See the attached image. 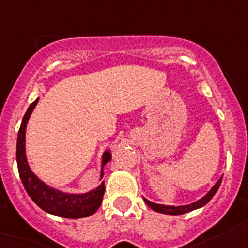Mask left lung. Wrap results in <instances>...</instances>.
<instances>
[{
    "label": "left lung",
    "instance_id": "left-lung-1",
    "mask_svg": "<svg viewBox=\"0 0 248 248\" xmlns=\"http://www.w3.org/2000/svg\"><path fill=\"white\" fill-rule=\"evenodd\" d=\"M221 179L222 177H220L219 181L215 183L214 187L210 189V192L208 193V194L205 195V197H203L202 199H199L198 202H195V203L193 204H189V205H182V206H171V205H161V204H155L152 203V202L147 201V199L144 198L145 203L147 204V205L150 206V208L152 209V210H155V212L157 213H162V214H169V215H181V214H186V213H189L192 212V210H194V209H198L201 208V206H204L206 203H208L210 199L214 197L215 193L217 192V189H219L220 185H221Z\"/></svg>",
    "mask_w": 248,
    "mask_h": 248
}]
</instances>
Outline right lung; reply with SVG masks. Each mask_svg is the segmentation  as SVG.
I'll return each instance as SVG.
<instances>
[{"label":"right lung","instance_id":"right-lung-1","mask_svg":"<svg viewBox=\"0 0 248 248\" xmlns=\"http://www.w3.org/2000/svg\"><path fill=\"white\" fill-rule=\"evenodd\" d=\"M36 103H38V99H35L29 106L22 120L17 138L18 172H19V177L27 193L36 205L50 214L61 217H69V219H79V217L94 214L97 209L101 206L102 199H103L104 190H106L104 182H102V185L98 188L85 194H66V193H61L47 187L39 178H36L35 174L29 169L26 157V128L27 122ZM109 160H110L109 151L104 152L102 166L106 165ZM101 177H103V171H102Z\"/></svg>","mask_w":248,"mask_h":248}]
</instances>
